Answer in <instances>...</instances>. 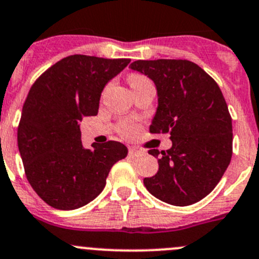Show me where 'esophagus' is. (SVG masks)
Wrapping results in <instances>:
<instances>
[{
    "instance_id": "obj_1",
    "label": "esophagus",
    "mask_w": 259,
    "mask_h": 259,
    "mask_svg": "<svg viewBox=\"0 0 259 259\" xmlns=\"http://www.w3.org/2000/svg\"><path fill=\"white\" fill-rule=\"evenodd\" d=\"M143 154V150L138 147H130L129 148V155L132 157H139Z\"/></svg>"
}]
</instances>
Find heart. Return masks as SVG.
Wrapping results in <instances>:
<instances>
[{"label": "heart", "mask_w": 259, "mask_h": 259, "mask_svg": "<svg viewBox=\"0 0 259 259\" xmlns=\"http://www.w3.org/2000/svg\"><path fill=\"white\" fill-rule=\"evenodd\" d=\"M129 81H130V84H132V87H133V86H135V84L140 83V82L147 81V78H145V77H143V76H139V74H133V76H130ZM135 130H137V126H135V125L124 124L121 132H122V134H124V135H132L133 133H135Z\"/></svg>", "instance_id": "b5f03b06"}]
</instances>
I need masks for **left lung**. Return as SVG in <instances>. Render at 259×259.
Here are the masks:
<instances>
[{"instance_id": "left-lung-1", "label": "left lung", "mask_w": 259, "mask_h": 259, "mask_svg": "<svg viewBox=\"0 0 259 259\" xmlns=\"http://www.w3.org/2000/svg\"><path fill=\"white\" fill-rule=\"evenodd\" d=\"M130 68L157 87L158 107L149 132L169 133L172 140L168 150H149L159 168L144 178V186L175 206L200 201L222 180L233 154L232 116L222 90L186 59L135 60Z\"/></svg>"}]
</instances>
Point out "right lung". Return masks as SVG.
I'll list each match as a JSON object with an SVG mask.
<instances>
[{
    "instance_id": "obj_1",
    "label": "right lung",
    "mask_w": 259,
    "mask_h": 259,
    "mask_svg": "<svg viewBox=\"0 0 259 259\" xmlns=\"http://www.w3.org/2000/svg\"><path fill=\"white\" fill-rule=\"evenodd\" d=\"M130 59L74 54L57 62L30 89L17 127L25 175L48 205L74 210L96 199L112 165L127 155L114 140L82 145L79 122L99 112L101 92Z\"/></svg>"
}]
</instances>
